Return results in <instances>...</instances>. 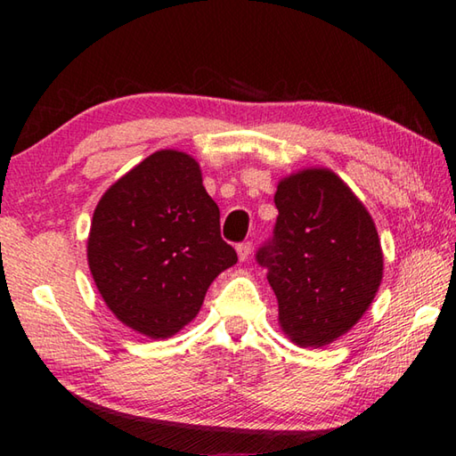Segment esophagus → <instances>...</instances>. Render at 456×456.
Masks as SVG:
<instances>
[{"label": "esophagus", "instance_id": "obj_1", "mask_svg": "<svg viewBox=\"0 0 456 456\" xmlns=\"http://www.w3.org/2000/svg\"><path fill=\"white\" fill-rule=\"evenodd\" d=\"M251 249H253L251 241L239 243V245H237V256H239V259H241V261H247V259H249V256H251Z\"/></svg>", "mask_w": 456, "mask_h": 456}]
</instances>
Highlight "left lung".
<instances>
[{
  "label": "left lung",
  "mask_w": 456,
  "mask_h": 456,
  "mask_svg": "<svg viewBox=\"0 0 456 456\" xmlns=\"http://www.w3.org/2000/svg\"><path fill=\"white\" fill-rule=\"evenodd\" d=\"M273 235L256 259L297 346L322 348L356 323L382 280V249L366 207L326 168L277 184Z\"/></svg>",
  "instance_id": "obj_1"
}]
</instances>
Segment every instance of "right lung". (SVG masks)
Listing matches in <instances>:
<instances>
[{
    "label": "right lung",
    "instance_id": "add662e5",
    "mask_svg": "<svg viewBox=\"0 0 456 456\" xmlns=\"http://www.w3.org/2000/svg\"><path fill=\"white\" fill-rule=\"evenodd\" d=\"M88 264L106 305L138 334L187 326L215 277L237 264L197 160L159 151L114 183L92 217Z\"/></svg>",
    "mask_w": 456,
    "mask_h": 456
}]
</instances>
